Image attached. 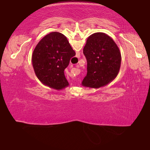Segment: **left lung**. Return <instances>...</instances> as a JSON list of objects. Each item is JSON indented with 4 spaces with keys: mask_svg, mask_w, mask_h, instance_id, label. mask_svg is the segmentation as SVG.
Returning <instances> with one entry per match:
<instances>
[{
    "mask_svg": "<svg viewBox=\"0 0 150 150\" xmlns=\"http://www.w3.org/2000/svg\"><path fill=\"white\" fill-rule=\"evenodd\" d=\"M83 54L87 62V73L82 81L83 87L98 88L116 77L120 68L121 54L109 35L103 32L91 35Z\"/></svg>",
    "mask_w": 150,
    "mask_h": 150,
    "instance_id": "left-lung-1",
    "label": "left lung"
}]
</instances>
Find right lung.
<instances>
[{
    "mask_svg": "<svg viewBox=\"0 0 150 150\" xmlns=\"http://www.w3.org/2000/svg\"><path fill=\"white\" fill-rule=\"evenodd\" d=\"M75 51L64 35L53 32L43 38L35 46L32 56L35 75L44 85L56 90L69 86L64 70Z\"/></svg>",
    "mask_w": 150,
    "mask_h": 150,
    "instance_id": "right-lung-1",
    "label": "right lung"
}]
</instances>
